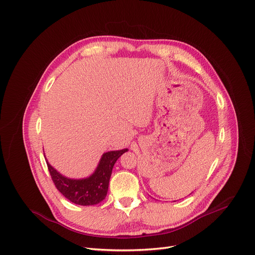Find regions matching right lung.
<instances>
[{
  "mask_svg": "<svg viewBox=\"0 0 255 255\" xmlns=\"http://www.w3.org/2000/svg\"><path fill=\"white\" fill-rule=\"evenodd\" d=\"M127 151L128 149H123L104 153L95 171L84 179L67 178L53 168L47 160L46 163L57 189L67 199L79 206H93L105 198L114 165L119 157Z\"/></svg>",
  "mask_w": 255,
  "mask_h": 255,
  "instance_id": "add662e5",
  "label": "right lung"
}]
</instances>
